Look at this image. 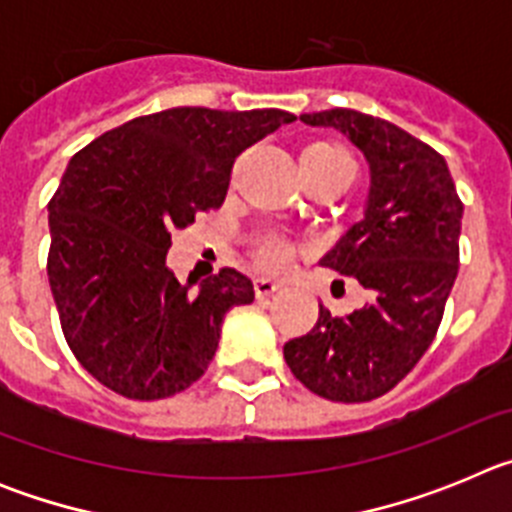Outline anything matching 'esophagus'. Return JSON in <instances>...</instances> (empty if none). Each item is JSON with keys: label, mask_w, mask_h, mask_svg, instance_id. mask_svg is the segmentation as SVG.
<instances>
[{"label": "esophagus", "mask_w": 512, "mask_h": 512, "mask_svg": "<svg viewBox=\"0 0 512 512\" xmlns=\"http://www.w3.org/2000/svg\"><path fill=\"white\" fill-rule=\"evenodd\" d=\"M253 287H256V297H259V300H269L274 292H279V289H282V284L274 282V279L261 277V279H256V282H253Z\"/></svg>", "instance_id": "34e87169"}]
</instances>
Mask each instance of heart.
<instances>
[{
    "instance_id": "obj_1",
    "label": "heart",
    "mask_w": 512,
    "mask_h": 512,
    "mask_svg": "<svg viewBox=\"0 0 512 512\" xmlns=\"http://www.w3.org/2000/svg\"><path fill=\"white\" fill-rule=\"evenodd\" d=\"M302 156H325V158H341V161H351L346 151H341V148H336V146H330V143H312V146L305 148V153H302ZM253 253H256V259H259L261 266L277 271V269H284V266L289 264V259H292V243H289L287 238L279 233H266V235H261L259 241H256Z\"/></svg>"
}]
</instances>
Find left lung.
<instances>
[{
  "label": "left lung",
  "instance_id": "8db88e82",
  "mask_svg": "<svg viewBox=\"0 0 512 512\" xmlns=\"http://www.w3.org/2000/svg\"><path fill=\"white\" fill-rule=\"evenodd\" d=\"M300 120L336 128L369 164L364 217L320 264L354 277L372 302L346 318L320 305L315 328L284 343V361L325 400L369 402L408 377L436 338L459 274L464 205L446 158L392 122L356 110Z\"/></svg>",
  "mask_w": 512,
  "mask_h": 512
}]
</instances>
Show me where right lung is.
Masks as SVG:
<instances>
[{
	"label": "right lung",
	"mask_w": 512,
	"mask_h": 512,
	"mask_svg": "<svg viewBox=\"0 0 512 512\" xmlns=\"http://www.w3.org/2000/svg\"><path fill=\"white\" fill-rule=\"evenodd\" d=\"M297 120L284 110L174 107L99 135L69 161L48 205V282L63 336L97 382L161 400L205 374L225 312L251 279L220 269L200 287L166 266L171 230L225 202L235 156Z\"/></svg>",
	"instance_id": "obj_1"
}]
</instances>
